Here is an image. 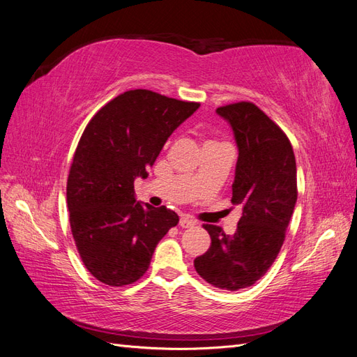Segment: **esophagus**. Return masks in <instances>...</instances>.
Returning a JSON list of instances; mask_svg holds the SVG:
<instances>
[{
	"instance_id": "34e87169",
	"label": "esophagus",
	"mask_w": 357,
	"mask_h": 357,
	"mask_svg": "<svg viewBox=\"0 0 357 357\" xmlns=\"http://www.w3.org/2000/svg\"><path fill=\"white\" fill-rule=\"evenodd\" d=\"M181 228H193V226L197 225V222L193 220V219H190L189 215H183V218L180 219V223H178Z\"/></svg>"
}]
</instances>
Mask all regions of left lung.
<instances>
[{
	"label": "left lung",
	"instance_id": "1",
	"mask_svg": "<svg viewBox=\"0 0 357 357\" xmlns=\"http://www.w3.org/2000/svg\"><path fill=\"white\" fill-rule=\"evenodd\" d=\"M238 146L232 204L243 215L234 235L204 225L211 245L193 265L225 290H240L264 277L280 253L298 198L296 160L287 135L257 105L240 101L219 107Z\"/></svg>",
	"mask_w": 357,
	"mask_h": 357
}]
</instances>
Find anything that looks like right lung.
Wrapping results in <instances>:
<instances>
[{"label": "right lung", "mask_w": 357, "mask_h": 357, "mask_svg": "<svg viewBox=\"0 0 357 357\" xmlns=\"http://www.w3.org/2000/svg\"><path fill=\"white\" fill-rule=\"evenodd\" d=\"M198 107L134 89L86 125L70 167L67 204L75 247L101 283L121 287L142 278L158 243L178 223L172 210L137 202L134 180L149 176L168 137Z\"/></svg>", "instance_id": "add662e5"}]
</instances>
